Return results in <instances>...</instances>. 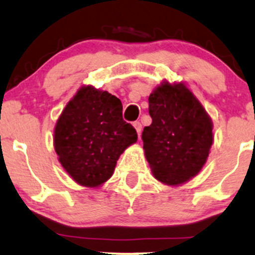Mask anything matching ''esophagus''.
Masks as SVG:
<instances>
[{
	"mask_svg": "<svg viewBox=\"0 0 255 255\" xmlns=\"http://www.w3.org/2000/svg\"><path fill=\"white\" fill-rule=\"evenodd\" d=\"M133 126H134V128H135L136 129V133H137V135L140 136V134H141V124H140V122H137V121H135L133 124Z\"/></svg>",
	"mask_w": 255,
	"mask_h": 255,
	"instance_id": "1",
	"label": "esophagus"
}]
</instances>
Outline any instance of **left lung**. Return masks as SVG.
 <instances>
[{
  "instance_id": "left-lung-1",
  "label": "left lung",
  "mask_w": 255,
  "mask_h": 255,
  "mask_svg": "<svg viewBox=\"0 0 255 255\" xmlns=\"http://www.w3.org/2000/svg\"><path fill=\"white\" fill-rule=\"evenodd\" d=\"M145 157L156 180L178 186L199 174L213 144L212 121L183 83L163 81L148 97Z\"/></svg>"
}]
</instances>
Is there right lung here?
<instances>
[{"instance_id": "1", "label": "right lung", "mask_w": 255, "mask_h": 255, "mask_svg": "<svg viewBox=\"0 0 255 255\" xmlns=\"http://www.w3.org/2000/svg\"><path fill=\"white\" fill-rule=\"evenodd\" d=\"M136 140V130L122 119L121 101L91 85L67 103L54 130L58 162L75 182L89 188L113 176L121 153Z\"/></svg>"}]
</instances>
